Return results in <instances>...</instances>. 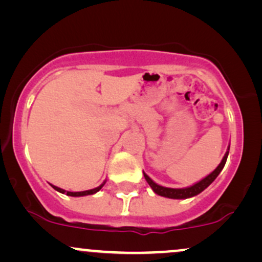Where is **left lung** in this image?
<instances>
[{
	"label": "left lung",
	"instance_id": "obj_1",
	"mask_svg": "<svg viewBox=\"0 0 262 262\" xmlns=\"http://www.w3.org/2000/svg\"><path fill=\"white\" fill-rule=\"evenodd\" d=\"M228 154H229V148H228V151L225 152L223 160H222L221 164L218 165L217 169L213 171L212 173H209V175L207 177H204L203 180H201L200 182L194 183V185L191 186V187H186V188L162 187V186L158 185V183H155L154 181H152V180L150 179V177L146 175L145 172H144V177H145L146 182L149 183L150 187L152 188V191H154L156 194H159V196L167 197V198H173V200H182V198L193 197V196H196V194L201 193L203 189H206L210 185V183H212L215 179H217V176L219 175V173H221V171L223 170L225 162H227Z\"/></svg>",
	"mask_w": 262,
	"mask_h": 262
}]
</instances>
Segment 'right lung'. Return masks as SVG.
I'll return each mask as SVG.
<instances>
[{"instance_id": "right-lung-1", "label": "right lung", "mask_w": 262, "mask_h": 262, "mask_svg": "<svg viewBox=\"0 0 262 262\" xmlns=\"http://www.w3.org/2000/svg\"><path fill=\"white\" fill-rule=\"evenodd\" d=\"M103 185H104V182L102 183L101 186H98V187H96L93 189H89V191H82V192H69V191H65V189H62V188L56 187V186H53V185L52 186L54 189H56V191L60 192V193H65V194H68V196H73V197H81V196H87V194L96 193V192H98L102 187H103Z\"/></svg>"}]
</instances>
